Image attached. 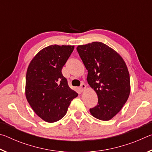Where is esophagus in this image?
<instances>
[{
  "instance_id": "obj_1",
  "label": "esophagus",
  "mask_w": 152,
  "mask_h": 152,
  "mask_svg": "<svg viewBox=\"0 0 152 152\" xmlns=\"http://www.w3.org/2000/svg\"><path fill=\"white\" fill-rule=\"evenodd\" d=\"M85 88H86V84H84V83H82L80 86V91L82 92H83Z\"/></svg>"
}]
</instances>
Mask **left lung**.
Masks as SVG:
<instances>
[{"mask_svg": "<svg viewBox=\"0 0 152 152\" xmlns=\"http://www.w3.org/2000/svg\"><path fill=\"white\" fill-rule=\"evenodd\" d=\"M76 50L88 70V83L99 99L90 112L98 119H111L122 109L130 94L129 74L124 60L101 42L78 45Z\"/></svg>", "mask_w": 152, "mask_h": 152, "instance_id": "obj_1", "label": "left lung"}]
</instances>
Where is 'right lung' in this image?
I'll return each mask as SVG.
<instances>
[{
    "label": "right lung",
    "instance_id": "1",
    "mask_svg": "<svg viewBox=\"0 0 152 152\" xmlns=\"http://www.w3.org/2000/svg\"><path fill=\"white\" fill-rule=\"evenodd\" d=\"M74 45H51L43 48L29 64L25 95L34 112L46 122L60 120L78 93L68 86L61 70Z\"/></svg>",
    "mask_w": 152,
    "mask_h": 152
}]
</instances>
